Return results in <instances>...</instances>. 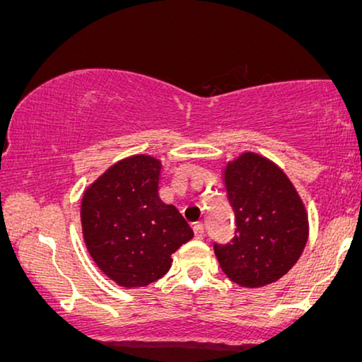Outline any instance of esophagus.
<instances>
[{"mask_svg":"<svg viewBox=\"0 0 362 362\" xmlns=\"http://www.w3.org/2000/svg\"><path fill=\"white\" fill-rule=\"evenodd\" d=\"M192 230H194V235H196V238L204 237V225L202 223H194Z\"/></svg>","mask_w":362,"mask_h":362,"instance_id":"34e87169","label":"esophagus"}]
</instances>
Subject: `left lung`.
<instances>
[{
  "mask_svg": "<svg viewBox=\"0 0 362 362\" xmlns=\"http://www.w3.org/2000/svg\"><path fill=\"white\" fill-rule=\"evenodd\" d=\"M222 176L237 228L232 243L214 246L220 268L248 289L279 281L308 240V214L300 194L282 168L255 151L227 161Z\"/></svg>",
  "mask_w": 362,
  "mask_h": 362,
  "instance_id": "obj_1",
  "label": "left lung"
}]
</instances>
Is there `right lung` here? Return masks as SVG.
<instances>
[{"mask_svg":"<svg viewBox=\"0 0 362 362\" xmlns=\"http://www.w3.org/2000/svg\"><path fill=\"white\" fill-rule=\"evenodd\" d=\"M163 163L139 153L119 160L86 187L81 232L94 263L124 289L145 287L171 268V255L194 237L173 204L160 199Z\"/></svg>","mask_w":362,"mask_h":362,"instance_id":"right-lung-1","label":"right lung"}]
</instances>
